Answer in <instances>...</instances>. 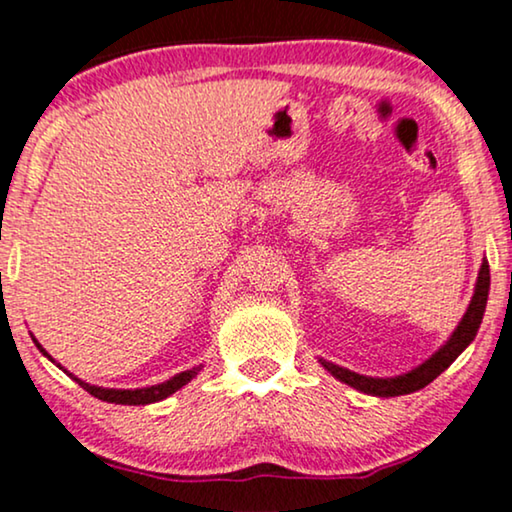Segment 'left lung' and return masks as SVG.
Here are the masks:
<instances>
[{"label":"left lung","instance_id":"obj_1","mask_svg":"<svg viewBox=\"0 0 512 512\" xmlns=\"http://www.w3.org/2000/svg\"><path fill=\"white\" fill-rule=\"evenodd\" d=\"M487 296H489V263L485 258L480 265L473 298H471V303H468L466 314L461 317L457 328H454L450 338L445 340V345H440L436 352L429 356V359H426L424 363H419L417 368L408 370V373H401L394 377H370V375L354 373V370H349V368L335 366V363L326 361V359H319V363L335 377V380L349 384V387L361 391V394L380 396V398L412 394V391L424 389L426 384H431L433 380H436V377L443 373V370L450 368L452 361L457 359V356L475 340L478 328L482 324V317H485Z\"/></svg>","mask_w":512,"mask_h":512}]
</instances>
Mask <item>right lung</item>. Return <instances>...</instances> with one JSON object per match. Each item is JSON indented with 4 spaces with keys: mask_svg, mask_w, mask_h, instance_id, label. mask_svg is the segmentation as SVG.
<instances>
[{
    "mask_svg": "<svg viewBox=\"0 0 512 512\" xmlns=\"http://www.w3.org/2000/svg\"><path fill=\"white\" fill-rule=\"evenodd\" d=\"M32 340H34V345L39 347V352L44 354L46 359H51V354H48L46 349L39 345L37 338H32ZM58 368H62V366H58ZM62 370H65V368H62ZM200 370H202V363H200V366L191 368V370H184V373H177L174 377H170V380H165V382H160V384H153V387H142V389H107V387H97V384H88V382L79 380V377L69 373V370H65V373L72 377L76 384H81V387L86 389L90 396L100 398V401L116 403V405H149V403L163 401V398L172 396L174 391H179L181 387H186V384L191 382L193 377L200 373Z\"/></svg>",
    "mask_w": 512,
    "mask_h": 512,
    "instance_id": "right-lung-1",
    "label": "right lung"
}]
</instances>
